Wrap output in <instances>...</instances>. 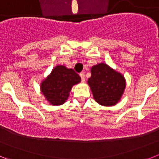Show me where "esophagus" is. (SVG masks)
<instances>
[{"mask_svg": "<svg viewBox=\"0 0 159 159\" xmlns=\"http://www.w3.org/2000/svg\"><path fill=\"white\" fill-rule=\"evenodd\" d=\"M80 75L81 80H82L83 82H84V81H85V75H84V72H80Z\"/></svg>", "mask_w": 159, "mask_h": 159, "instance_id": "esophagus-1", "label": "esophagus"}]
</instances>
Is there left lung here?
Masks as SVG:
<instances>
[{"mask_svg":"<svg viewBox=\"0 0 159 159\" xmlns=\"http://www.w3.org/2000/svg\"><path fill=\"white\" fill-rule=\"evenodd\" d=\"M88 84L94 99L102 106H112L120 99L126 87L124 77L105 64L93 66Z\"/></svg>","mask_w":159,"mask_h":159,"instance_id":"1","label":"left lung"}]
</instances>
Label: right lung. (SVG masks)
Segmentation results:
<instances>
[{
    "instance_id": "obj_1",
    "label": "right lung",
    "mask_w": 159,
    "mask_h": 159,
    "mask_svg": "<svg viewBox=\"0 0 159 159\" xmlns=\"http://www.w3.org/2000/svg\"><path fill=\"white\" fill-rule=\"evenodd\" d=\"M80 80V75L73 69L57 66L50 75L41 83V92L51 104H63L67 100L73 85Z\"/></svg>"
}]
</instances>
